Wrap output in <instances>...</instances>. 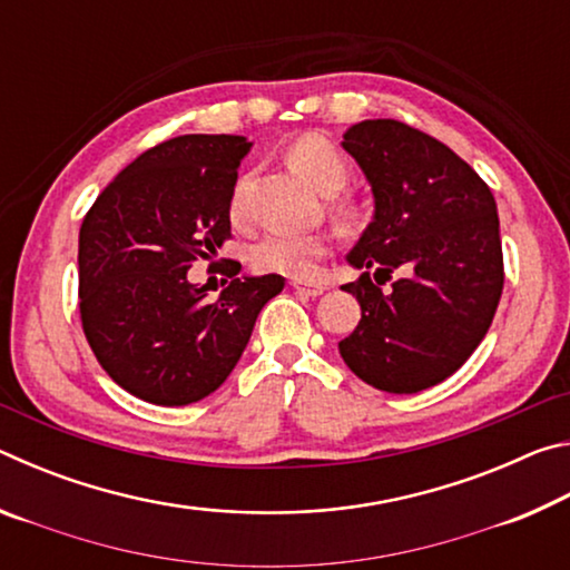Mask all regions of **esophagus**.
Here are the masks:
<instances>
[{
    "label": "esophagus",
    "instance_id": "34e87169",
    "mask_svg": "<svg viewBox=\"0 0 570 570\" xmlns=\"http://www.w3.org/2000/svg\"><path fill=\"white\" fill-rule=\"evenodd\" d=\"M292 288L298 294H306V296H322L326 292V284L322 282H306V278H294Z\"/></svg>",
    "mask_w": 570,
    "mask_h": 570
}]
</instances>
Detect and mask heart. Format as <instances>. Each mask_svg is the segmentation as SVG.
Wrapping results in <instances>:
<instances>
[{
  "instance_id": "obj_1",
  "label": "heart",
  "mask_w": 570,
  "mask_h": 570,
  "mask_svg": "<svg viewBox=\"0 0 570 570\" xmlns=\"http://www.w3.org/2000/svg\"><path fill=\"white\" fill-rule=\"evenodd\" d=\"M288 160H292V166L308 183H314L326 196L340 193L346 186V180H350V163L322 135H304V138H298L288 148ZM246 188L248 178L244 176L238 178L234 190H230L228 214L236 224L246 218L248 210ZM326 246L330 244H326L322 234H282V230H276V234L264 236L250 248V264L262 274L308 278L320 268Z\"/></svg>"
}]
</instances>
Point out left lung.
Segmentation results:
<instances>
[{
    "label": "left lung",
    "instance_id": "obj_1",
    "mask_svg": "<svg viewBox=\"0 0 570 570\" xmlns=\"http://www.w3.org/2000/svg\"><path fill=\"white\" fill-rule=\"evenodd\" d=\"M342 148L372 186L374 216L346 254L364 272L342 286L362 320L340 354L372 387L422 392L455 374L493 324L503 294L495 198L445 142L400 120L356 122ZM370 267L405 276L382 293Z\"/></svg>",
    "mask_w": 570,
    "mask_h": 570
}]
</instances>
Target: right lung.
Wrapping results in <instances>:
<instances>
[{
    "instance_id": "obj_1",
    "label": "right lung",
    "mask_w": 570,
    "mask_h": 570,
    "mask_svg": "<svg viewBox=\"0 0 570 570\" xmlns=\"http://www.w3.org/2000/svg\"><path fill=\"white\" fill-rule=\"evenodd\" d=\"M240 135H178L122 168L80 228V316L102 370L135 397L183 407L216 392L284 276H240L216 302L188 282L230 236Z\"/></svg>"
}]
</instances>
